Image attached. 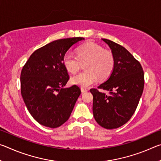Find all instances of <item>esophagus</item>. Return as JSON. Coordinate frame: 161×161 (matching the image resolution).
<instances>
[{
  "label": "esophagus",
  "instance_id": "34e87169",
  "mask_svg": "<svg viewBox=\"0 0 161 161\" xmlns=\"http://www.w3.org/2000/svg\"><path fill=\"white\" fill-rule=\"evenodd\" d=\"M81 92H82V93H84V92H87V89L84 88V87H81Z\"/></svg>",
  "mask_w": 161,
  "mask_h": 161
}]
</instances>
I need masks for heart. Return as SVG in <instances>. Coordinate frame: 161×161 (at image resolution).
<instances>
[{
  "mask_svg": "<svg viewBox=\"0 0 161 161\" xmlns=\"http://www.w3.org/2000/svg\"><path fill=\"white\" fill-rule=\"evenodd\" d=\"M77 56L66 53L63 57V64L68 72L76 74L84 64L86 70L71 79L73 84L88 87L97 81L104 80L111 75L114 67L112 53L103 49L95 42H87L77 47Z\"/></svg>",
  "mask_w": 161,
  "mask_h": 161,
  "instance_id": "heart-1",
  "label": "heart"
}]
</instances>
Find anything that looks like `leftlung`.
Listing matches in <instances>:
<instances>
[{"label": "left lung", "mask_w": 161, "mask_h": 161, "mask_svg": "<svg viewBox=\"0 0 161 161\" xmlns=\"http://www.w3.org/2000/svg\"><path fill=\"white\" fill-rule=\"evenodd\" d=\"M108 45L114 58L110 77L90 89L93 94V114L96 121L107 129H117L131 118L142 95L144 73L137 59L123 46L102 39ZM99 89L109 92H102Z\"/></svg>", "instance_id": "1"}]
</instances>
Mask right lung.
<instances>
[{
  "label": "right lung",
  "instance_id": "right-lung-1",
  "mask_svg": "<svg viewBox=\"0 0 161 161\" xmlns=\"http://www.w3.org/2000/svg\"><path fill=\"white\" fill-rule=\"evenodd\" d=\"M83 37L59 39L35 50L20 74L21 94L32 116L38 123L57 128L71 115L81 94L77 85L63 88L69 80L63 57Z\"/></svg>",
  "mask_w": 161,
  "mask_h": 161
}]
</instances>
